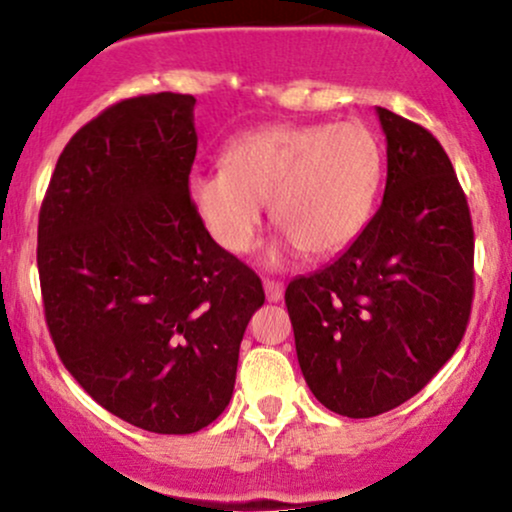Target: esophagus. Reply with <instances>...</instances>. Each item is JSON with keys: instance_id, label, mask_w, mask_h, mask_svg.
Returning <instances> with one entry per match:
<instances>
[{"instance_id": "esophagus-1", "label": "esophagus", "mask_w": 512, "mask_h": 512, "mask_svg": "<svg viewBox=\"0 0 512 512\" xmlns=\"http://www.w3.org/2000/svg\"><path fill=\"white\" fill-rule=\"evenodd\" d=\"M264 293H267V301L276 303L284 298V284L274 279H264Z\"/></svg>"}]
</instances>
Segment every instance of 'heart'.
Returning <instances> with one entry per match:
<instances>
[{"instance_id":"obj_1","label":"heart","mask_w":512,"mask_h":512,"mask_svg":"<svg viewBox=\"0 0 512 512\" xmlns=\"http://www.w3.org/2000/svg\"><path fill=\"white\" fill-rule=\"evenodd\" d=\"M223 168L195 170L187 197L209 236L248 252L264 204L286 243L310 257L339 252L366 228L383 185V146L363 122L269 125L240 134Z\"/></svg>"}]
</instances>
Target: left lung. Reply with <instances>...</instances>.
Listing matches in <instances>:
<instances>
[{
    "label": "left lung",
    "mask_w": 512,
    "mask_h": 512,
    "mask_svg": "<svg viewBox=\"0 0 512 512\" xmlns=\"http://www.w3.org/2000/svg\"><path fill=\"white\" fill-rule=\"evenodd\" d=\"M378 117L383 204L337 260L286 289L305 383L349 419L424 390L460 346L474 296L472 216L448 154L416 122Z\"/></svg>",
    "instance_id": "8db88e82"
}]
</instances>
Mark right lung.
Masks as SVG:
<instances>
[{
    "mask_svg": "<svg viewBox=\"0 0 512 512\" xmlns=\"http://www.w3.org/2000/svg\"><path fill=\"white\" fill-rule=\"evenodd\" d=\"M195 96L110 105L57 158L38 219L45 322L64 368L127 424L185 436L219 419L262 281L187 197Z\"/></svg>",
    "mask_w": 512,
    "mask_h": 512,
    "instance_id": "right-lung-1",
    "label": "right lung"
}]
</instances>
